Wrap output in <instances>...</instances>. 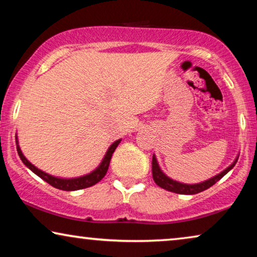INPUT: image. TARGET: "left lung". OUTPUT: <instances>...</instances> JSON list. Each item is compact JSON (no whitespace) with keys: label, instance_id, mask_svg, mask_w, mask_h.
<instances>
[{"label":"left lung","instance_id":"obj_1","mask_svg":"<svg viewBox=\"0 0 257 257\" xmlns=\"http://www.w3.org/2000/svg\"><path fill=\"white\" fill-rule=\"evenodd\" d=\"M237 163V159L234 161L233 164L230 165L229 167L226 168L223 172H221L220 174L215 175L209 180L203 181L201 184H195V185H186V184H180V182L174 181L170 179L168 177H166L163 172L160 171L159 165L157 163L156 157L153 156L152 159V175H153V180L156 184L159 186V187L166 189V191L173 192V193H178V194H198L200 192L206 191L209 187H212L214 184H216L217 181L220 180L221 178H223L228 172H229L231 168L235 166V164Z\"/></svg>","mask_w":257,"mask_h":257}]
</instances>
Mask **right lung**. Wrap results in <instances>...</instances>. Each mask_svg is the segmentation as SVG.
<instances>
[{
	"instance_id": "obj_1",
	"label": "right lung",
	"mask_w": 257,
	"mask_h": 257,
	"mask_svg": "<svg viewBox=\"0 0 257 257\" xmlns=\"http://www.w3.org/2000/svg\"><path fill=\"white\" fill-rule=\"evenodd\" d=\"M16 143H17V140H16ZM119 143H120V140H117V142H114L113 144H112V145L110 146V149H108V151H107L106 156H105V158H104V160L101 161L100 166L98 167L96 171H93L92 173H90L87 175H84V177L76 178V179L55 178V177H52V175L44 173L43 171L38 170V168L35 167L33 164L29 163V161L27 160V158L22 154V151H21L19 145H17V153H19L21 160L23 161V164L26 165L27 167H29L35 174H37L38 177H40L41 179H43L45 182H48V184L51 185L52 187H55L57 189H62V191H77V189L91 187V186L96 185L97 182H99L101 179L105 177V174H106V172L108 170V165H110L112 154H113L114 150L117 149Z\"/></svg>"
}]
</instances>
